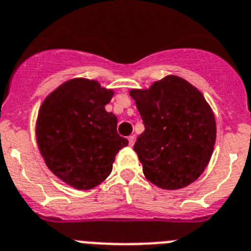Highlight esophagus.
Wrapping results in <instances>:
<instances>
[{
	"mask_svg": "<svg viewBox=\"0 0 251 251\" xmlns=\"http://www.w3.org/2000/svg\"><path fill=\"white\" fill-rule=\"evenodd\" d=\"M135 140H136V138H135L134 135H131V136H128V144H130V147H132V145H134Z\"/></svg>",
	"mask_w": 251,
	"mask_h": 251,
	"instance_id": "obj_1",
	"label": "esophagus"
}]
</instances>
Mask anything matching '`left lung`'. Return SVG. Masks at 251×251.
I'll return each mask as SVG.
<instances>
[{
	"instance_id": "left-lung-1",
	"label": "left lung",
	"mask_w": 251,
	"mask_h": 251,
	"mask_svg": "<svg viewBox=\"0 0 251 251\" xmlns=\"http://www.w3.org/2000/svg\"><path fill=\"white\" fill-rule=\"evenodd\" d=\"M130 96L145 126L134 145L145 178L163 189L195 182L216 141L215 116L202 93L186 79L168 75Z\"/></svg>"
}]
</instances>
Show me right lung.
Masks as SVG:
<instances>
[{"mask_svg": "<svg viewBox=\"0 0 251 251\" xmlns=\"http://www.w3.org/2000/svg\"><path fill=\"white\" fill-rule=\"evenodd\" d=\"M113 92L96 80L75 78L59 86L41 104L36 140L48 168L77 189H92L112 171L128 141L117 134V117L104 106Z\"/></svg>", "mask_w": 251, "mask_h": 251, "instance_id": "obj_1", "label": "right lung"}]
</instances>
